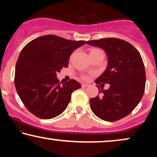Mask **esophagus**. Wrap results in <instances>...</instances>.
Instances as JSON below:
<instances>
[{"label":"esophagus","instance_id":"34e87169","mask_svg":"<svg viewBox=\"0 0 157 157\" xmlns=\"http://www.w3.org/2000/svg\"><path fill=\"white\" fill-rule=\"evenodd\" d=\"M88 86H89V85L86 84V83H82V85H81V87H82L83 89H84V88H86Z\"/></svg>","mask_w":157,"mask_h":157}]
</instances>
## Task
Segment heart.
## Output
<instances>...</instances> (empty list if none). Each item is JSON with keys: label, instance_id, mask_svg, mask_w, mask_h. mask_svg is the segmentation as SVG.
<instances>
[{"label": "heart", "instance_id": "b5f03b06", "mask_svg": "<svg viewBox=\"0 0 157 157\" xmlns=\"http://www.w3.org/2000/svg\"><path fill=\"white\" fill-rule=\"evenodd\" d=\"M92 51H95V50H92ZM83 79H87L88 77L87 76H83Z\"/></svg>", "mask_w": 157, "mask_h": 157}]
</instances>
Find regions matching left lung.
Segmentation results:
<instances>
[{"label": "left lung", "instance_id": "left-lung-1", "mask_svg": "<svg viewBox=\"0 0 157 157\" xmlns=\"http://www.w3.org/2000/svg\"><path fill=\"white\" fill-rule=\"evenodd\" d=\"M102 48L108 65L96 83H109V89H99L90 99V107L96 117L106 121H116L129 114L139 104L144 93L146 73L139 51L125 40L114 38L86 41Z\"/></svg>", "mask_w": 157, "mask_h": 157}]
</instances>
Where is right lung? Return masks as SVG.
I'll return each instance as SVG.
<instances>
[{
    "label": "right lung",
    "instance_id": "obj_1",
    "mask_svg": "<svg viewBox=\"0 0 157 157\" xmlns=\"http://www.w3.org/2000/svg\"><path fill=\"white\" fill-rule=\"evenodd\" d=\"M85 43L46 35L22 49L16 62L15 86L23 104L36 117L50 119L60 115L72 92L81 87L74 79L61 84L56 74L68 67L70 56Z\"/></svg>",
    "mask_w": 157,
    "mask_h": 157
}]
</instances>
